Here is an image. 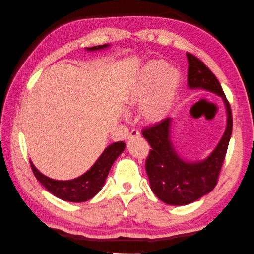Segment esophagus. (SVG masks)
<instances>
[{
  "label": "esophagus",
  "mask_w": 254,
  "mask_h": 254,
  "mask_svg": "<svg viewBox=\"0 0 254 254\" xmlns=\"http://www.w3.org/2000/svg\"><path fill=\"white\" fill-rule=\"evenodd\" d=\"M137 137H140V132H139L138 130H135V129H132V130L129 132V135H128V139L137 138Z\"/></svg>",
  "instance_id": "esophagus-1"
}]
</instances>
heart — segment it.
I'll return each instance as SVG.
<instances>
[{"label":"heart","mask_w":254,"mask_h":254,"mask_svg":"<svg viewBox=\"0 0 254 254\" xmlns=\"http://www.w3.org/2000/svg\"><path fill=\"white\" fill-rule=\"evenodd\" d=\"M182 85L181 73L168 67L164 61L145 65L127 91L126 100L131 106H143L145 122H163L176 105Z\"/></svg>","instance_id":"b5f03b06"}]
</instances>
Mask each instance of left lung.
<instances>
[{
    "label": "left lung",
    "instance_id": "1",
    "mask_svg": "<svg viewBox=\"0 0 254 254\" xmlns=\"http://www.w3.org/2000/svg\"><path fill=\"white\" fill-rule=\"evenodd\" d=\"M188 85L190 89H203L221 95L226 106L227 126L221 142L213 153L201 162H186L177 154L171 143L172 118H165L142 130L151 145L145 163L151 189L155 196L168 205H188L209 193L217 185L228 143L232 135L233 118L230 102L221 84L202 62L187 53Z\"/></svg>",
    "mask_w": 254,
    "mask_h": 254
}]
</instances>
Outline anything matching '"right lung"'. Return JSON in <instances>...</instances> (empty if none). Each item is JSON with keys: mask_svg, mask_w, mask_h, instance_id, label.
<instances>
[{"mask_svg": "<svg viewBox=\"0 0 254 254\" xmlns=\"http://www.w3.org/2000/svg\"><path fill=\"white\" fill-rule=\"evenodd\" d=\"M108 46H109L108 44L94 46V47L86 48V51H98V49H103ZM125 146H126V144L124 142H117L109 145L100 155L97 162L91 166L89 171L82 174L81 177L73 179V180L60 181L46 177L36 169V166L30 161L31 170L37 180L54 196L65 201L83 202L93 198L102 189L112 164L124 152Z\"/></svg>", "mask_w": 254, "mask_h": 254, "instance_id": "1", "label": "right lung"}]
</instances>
